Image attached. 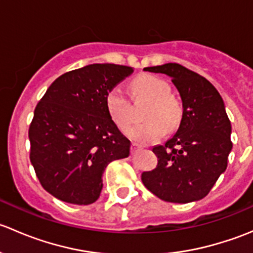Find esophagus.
Returning a JSON list of instances; mask_svg holds the SVG:
<instances>
[{
	"label": "esophagus",
	"mask_w": 253,
	"mask_h": 253,
	"mask_svg": "<svg viewBox=\"0 0 253 253\" xmlns=\"http://www.w3.org/2000/svg\"><path fill=\"white\" fill-rule=\"evenodd\" d=\"M141 149H142L141 145L136 144V143H132V144H131V152L132 153H137V152H139Z\"/></svg>",
	"instance_id": "esophagus-1"
}]
</instances>
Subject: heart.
Returning a JSON list of instances; mask_svg holds the SVG:
<instances>
[{
  "label": "heart",
  "mask_w": 253,
  "mask_h": 253,
  "mask_svg": "<svg viewBox=\"0 0 253 253\" xmlns=\"http://www.w3.org/2000/svg\"><path fill=\"white\" fill-rule=\"evenodd\" d=\"M131 88L134 95L145 96L152 101L144 115L148 121L132 127L129 137L136 142H157L164 134L165 129H172L180 122L182 106L171 95V86L164 79L150 75H143L133 79ZM106 109L111 119L121 129H126L132 122L131 103L119 86H114L105 96Z\"/></svg>",
  "instance_id": "b5f03b06"
}]
</instances>
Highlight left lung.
<instances>
[{
	"label": "left lung",
	"instance_id": "8db88e82",
	"mask_svg": "<svg viewBox=\"0 0 253 253\" xmlns=\"http://www.w3.org/2000/svg\"><path fill=\"white\" fill-rule=\"evenodd\" d=\"M144 71L171 77L183 111L174 137L153 148L158 165L143 172V185L165 202L202 200L226 170L233 148L230 120L223 99L211 82L178 63L145 67Z\"/></svg>",
	"mask_w": 253,
	"mask_h": 253
}]
</instances>
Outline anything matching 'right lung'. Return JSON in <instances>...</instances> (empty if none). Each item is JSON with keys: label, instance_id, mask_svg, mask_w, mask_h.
<instances>
[{"label": "right lung", "instance_id": "right-lung-1", "mask_svg": "<svg viewBox=\"0 0 253 253\" xmlns=\"http://www.w3.org/2000/svg\"><path fill=\"white\" fill-rule=\"evenodd\" d=\"M132 72L127 66L88 65L60 76L40 99L28 132L30 162L53 197L91 205L105 168L128 157L131 142L111 119L105 96Z\"/></svg>", "mask_w": 253, "mask_h": 253}]
</instances>
